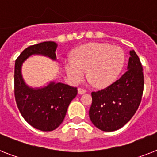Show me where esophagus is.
Wrapping results in <instances>:
<instances>
[{"mask_svg": "<svg viewBox=\"0 0 157 157\" xmlns=\"http://www.w3.org/2000/svg\"><path fill=\"white\" fill-rule=\"evenodd\" d=\"M87 91L85 90V89H81V88H79L78 89V93L79 94H84V93H86Z\"/></svg>", "mask_w": 157, "mask_h": 157, "instance_id": "obj_1", "label": "esophagus"}]
</instances>
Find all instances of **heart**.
Masks as SVG:
<instances>
[{"label": "heart", "mask_w": 157, "mask_h": 157, "mask_svg": "<svg viewBox=\"0 0 157 157\" xmlns=\"http://www.w3.org/2000/svg\"><path fill=\"white\" fill-rule=\"evenodd\" d=\"M124 60V51L119 46L89 43L76 50L73 59L65 60L64 69L72 82H81L88 71V77L93 85L105 87L111 85L119 76Z\"/></svg>", "instance_id": "1"}]
</instances>
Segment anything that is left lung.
Returning a JSON list of instances; mask_svg holds the SVG:
<instances>
[{
	"label": "left lung",
	"mask_w": 157,
	"mask_h": 157,
	"mask_svg": "<svg viewBox=\"0 0 157 157\" xmlns=\"http://www.w3.org/2000/svg\"><path fill=\"white\" fill-rule=\"evenodd\" d=\"M127 71L111 85L93 92L89 117L104 132L120 129L133 117L141 101L144 89L142 65L134 50L129 52Z\"/></svg>",
	"instance_id": "8db88e82"
}]
</instances>
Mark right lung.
Returning a JSON list of instances; mask_svg holds the SVG:
<instances>
[{
	"instance_id": "add662e5",
	"label": "right lung",
	"mask_w": 157,
	"mask_h": 157,
	"mask_svg": "<svg viewBox=\"0 0 157 157\" xmlns=\"http://www.w3.org/2000/svg\"><path fill=\"white\" fill-rule=\"evenodd\" d=\"M57 44L45 41L29 46L21 53L15 62V99L20 113L30 125L38 130H55L62 123L71 101L77 94L76 88L51 81L43 87L28 85L22 76V65L34 55L56 60Z\"/></svg>"
}]
</instances>
